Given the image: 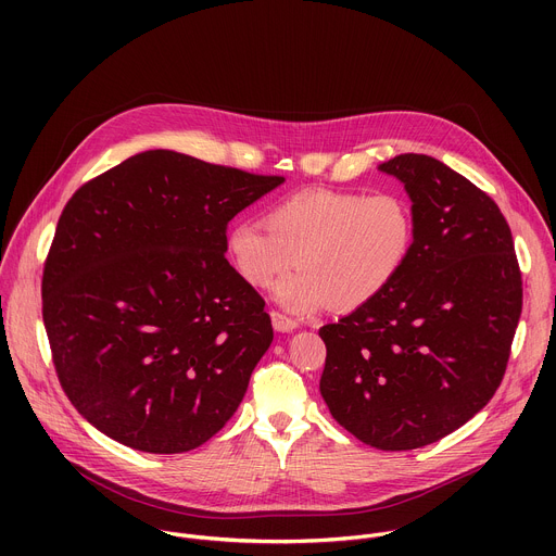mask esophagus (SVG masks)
<instances>
[{
    "label": "esophagus",
    "instance_id": "34e87169",
    "mask_svg": "<svg viewBox=\"0 0 556 556\" xmlns=\"http://www.w3.org/2000/svg\"><path fill=\"white\" fill-rule=\"evenodd\" d=\"M270 319H273V328H275L277 332H281V334L292 332V330H296V328H299V326H296V321L288 319V316H286V314H281V312H270Z\"/></svg>",
    "mask_w": 556,
    "mask_h": 556
}]
</instances>
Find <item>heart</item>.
Returning a JSON list of instances; mask_svg holds the SVG:
<instances>
[{"mask_svg": "<svg viewBox=\"0 0 556 556\" xmlns=\"http://www.w3.org/2000/svg\"><path fill=\"white\" fill-rule=\"evenodd\" d=\"M264 222L242 219L226 230V255L249 286H277V303L312 316L330 303L352 312L376 301L409 264L416 219L399 193L312 189L275 204Z\"/></svg>", "mask_w": 556, "mask_h": 556, "instance_id": "1", "label": "heart"}]
</instances>
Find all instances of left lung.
<instances>
[{"mask_svg":"<svg viewBox=\"0 0 556 556\" xmlns=\"http://www.w3.org/2000/svg\"><path fill=\"white\" fill-rule=\"evenodd\" d=\"M405 185L409 264L376 301L324 326L332 418L380 451L453 433L497 391L521 316V273L500 206L422 153L378 165Z\"/></svg>","mask_w":556,"mask_h":556,"instance_id":"1","label":"left lung"}]
</instances>
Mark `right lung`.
<instances>
[{"label": "right lung", "mask_w": 556, "mask_h": 556, "mask_svg": "<svg viewBox=\"0 0 556 556\" xmlns=\"http://www.w3.org/2000/svg\"><path fill=\"white\" fill-rule=\"evenodd\" d=\"M281 182L151 149L70 198L43 268V326L65 395L101 433L185 453L240 407L273 326L224 257L226 226Z\"/></svg>", "instance_id": "right-lung-1"}]
</instances>
